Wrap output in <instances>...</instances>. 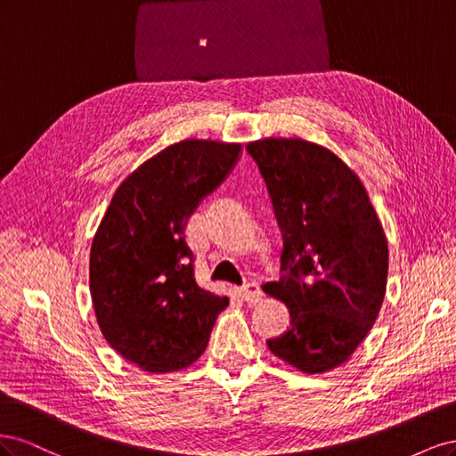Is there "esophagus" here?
<instances>
[{
    "label": "esophagus",
    "instance_id": "1",
    "mask_svg": "<svg viewBox=\"0 0 456 456\" xmlns=\"http://www.w3.org/2000/svg\"><path fill=\"white\" fill-rule=\"evenodd\" d=\"M241 298L249 305H256L262 298V289L258 281H247L241 285Z\"/></svg>",
    "mask_w": 456,
    "mask_h": 456
}]
</instances>
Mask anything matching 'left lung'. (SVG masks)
<instances>
[{
	"label": "left lung",
	"mask_w": 456,
	"mask_h": 456,
	"mask_svg": "<svg viewBox=\"0 0 456 456\" xmlns=\"http://www.w3.org/2000/svg\"><path fill=\"white\" fill-rule=\"evenodd\" d=\"M283 233L280 281L291 325L266 344L291 367L320 375L344 362L375 325L386 295L388 241L365 186L333 151L302 139L247 144Z\"/></svg>",
	"instance_id": "obj_1"
}]
</instances>
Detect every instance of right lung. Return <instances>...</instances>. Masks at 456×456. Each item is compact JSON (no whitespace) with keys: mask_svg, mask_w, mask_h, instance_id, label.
Instances as JSON below:
<instances>
[{"mask_svg":"<svg viewBox=\"0 0 456 456\" xmlns=\"http://www.w3.org/2000/svg\"><path fill=\"white\" fill-rule=\"evenodd\" d=\"M240 151L236 142L198 139L167 146L119 184L94 233L96 322L110 346L148 372L194 363L228 306V297L198 285L186 223Z\"/></svg>","mask_w":456,"mask_h":456,"instance_id":"1","label":"right lung"}]
</instances>
